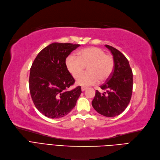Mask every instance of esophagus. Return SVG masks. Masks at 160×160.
I'll use <instances>...</instances> for the list:
<instances>
[{
  "label": "esophagus",
  "instance_id": "34e87169",
  "mask_svg": "<svg viewBox=\"0 0 160 160\" xmlns=\"http://www.w3.org/2000/svg\"><path fill=\"white\" fill-rule=\"evenodd\" d=\"M87 89V87H81V91H85Z\"/></svg>",
  "mask_w": 160,
  "mask_h": 160
}]
</instances>
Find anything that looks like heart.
Listing matches in <instances>:
<instances>
[{"label":"heart","mask_w":160,"mask_h":160,"mask_svg":"<svg viewBox=\"0 0 160 160\" xmlns=\"http://www.w3.org/2000/svg\"><path fill=\"white\" fill-rule=\"evenodd\" d=\"M65 65L69 72L76 78L88 66L87 72L78 77L77 85L89 86L95 85L98 79L104 81L112 74L114 67V58L106 54L103 49L92 47L82 49L78 52V57L69 55L66 58Z\"/></svg>","instance_id":"obj_1"}]
</instances>
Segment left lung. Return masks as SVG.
<instances>
[{
	"instance_id": "left-lung-1",
	"label": "left lung",
	"mask_w": 160,
	"mask_h": 160,
	"mask_svg": "<svg viewBox=\"0 0 160 160\" xmlns=\"http://www.w3.org/2000/svg\"><path fill=\"white\" fill-rule=\"evenodd\" d=\"M105 46L112 53L114 67L112 74L103 85L101 93L96 91L92 106L95 111L107 117H114L122 113L130 101L133 87V74L128 60L111 46Z\"/></svg>"
}]
</instances>
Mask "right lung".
<instances>
[{
	"mask_svg": "<svg viewBox=\"0 0 160 160\" xmlns=\"http://www.w3.org/2000/svg\"><path fill=\"white\" fill-rule=\"evenodd\" d=\"M79 44L52 43L38 54L30 68L29 88L36 108L51 118H62L76 104L81 87L68 91L75 79L65 65L66 58Z\"/></svg>",
	"mask_w": 160,
	"mask_h": 160,
	"instance_id": "1",
	"label": "right lung"
}]
</instances>
